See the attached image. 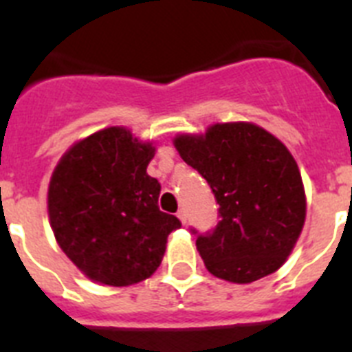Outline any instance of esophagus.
I'll return each mask as SVG.
<instances>
[{
    "label": "esophagus",
    "instance_id": "obj_1",
    "mask_svg": "<svg viewBox=\"0 0 352 352\" xmlns=\"http://www.w3.org/2000/svg\"><path fill=\"white\" fill-rule=\"evenodd\" d=\"M176 215H178V219L183 222V224L187 222V215H185V212H183V210H179V212L176 213Z\"/></svg>",
    "mask_w": 352,
    "mask_h": 352
}]
</instances>
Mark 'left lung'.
Wrapping results in <instances>:
<instances>
[{
	"mask_svg": "<svg viewBox=\"0 0 352 352\" xmlns=\"http://www.w3.org/2000/svg\"><path fill=\"white\" fill-rule=\"evenodd\" d=\"M174 147L219 203L221 221L196 240L208 272L239 285L276 272L306 219L301 173L287 146L253 122H217L203 135H178Z\"/></svg>",
	"mask_w": 352,
	"mask_h": 352,
	"instance_id": "obj_1",
	"label": "left lung"
}]
</instances>
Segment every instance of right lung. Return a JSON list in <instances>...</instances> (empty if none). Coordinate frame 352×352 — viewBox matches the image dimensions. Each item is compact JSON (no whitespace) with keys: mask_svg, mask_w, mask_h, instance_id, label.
Wrapping results in <instances>:
<instances>
[{"mask_svg":"<svg viewBox=\"0 0 352 352\" xmlns=\"http://www.w3.org/2000/svg\"><path fill=\"white\" fill-rule=\"evenodd\" d=\"M155 156L122 126L78 140L60 158L47 188V213L60 249L89 279L128 287L162 263L178 217L160 212V183L146 173Z\"/></svg>","mask_w":352,"mask_h":352,"instance_id":"right-lung-1","label":"right lung"}]
</instances>
